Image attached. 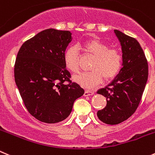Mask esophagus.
I'll use <instances>...</instances> for the list:
<instances>
[{
	"instance_id": "esophagus-1",
	"label": "esophagus",
	"mask_w": 155,
	"mask_h": 155,
	"mask_svg": "<svg viewBox=\"0 0 155 155\" xmlns=\"http://www.w3.org/2000/svg\"><path fill=\"white\" fill-rule=\"evenodd\" d=\"M94 91H88V90H87V91H85L84 92V97H87V96H92L94 95Z\"/></svg>"
}]
</instances>
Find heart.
Returning a JSON list of instances; mask_svg holds the SVG:
<instances>
[{
	"instance_id": "1",
	"label": "heart",
	"mask_w": 155,
	"mask_h": 155,
	"mask_svg": "<svg viewBox=\"0 0 155 155\" xmlns=\"http://www.w3.org/2000/svg\"><path fill=\"white\" fill-rule=\"evenodd\" d=\"M85 51L95 58L91 65L92 71L76 75L73 80L82 87L91 89L100 84L103 78L106 81L114 78L119 74L123 65V56L120 51L110 48L107 44L97 39L86 41L83 45ZM65 65L69 71L78 73L80 70L79 53L77 48H68L64 54Z\"/></svg>"
}]
</instances>
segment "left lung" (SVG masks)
Segmentation results:
<instances>
[{
	"instance_id": "obj_1",
	"label": "left lung",
	"mask_w": 155,
	"mask_h": 155,
	"mask_svg": "<svg viewBox=\"0 0 155 155\" xmlns=\"http://www.w3.org/2000/svg\"><path fill=\"white\" fill-rule=\"evenodd\" d=\"M123 53V68L114 79L97 94L107 99V106L97 112L99 119L117 125L129 119L138 108L148 76L145 53L138 41L114 29Z\"/></svg>"
}]
</instances>
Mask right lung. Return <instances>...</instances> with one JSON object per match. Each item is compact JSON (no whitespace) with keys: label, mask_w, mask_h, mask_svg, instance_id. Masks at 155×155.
<instances>
[{"label":"right lung","mask_w":155,"mask_h":155,"mask_svg":"<svg viewBox=\"0 0 155 155\" xmlns=\"http://www.w3.org/2000/svg\"><path fill=\"white\" fill-rule=\"evenodd\" d=\"M71 40L70 31L47 29L26 41L17 54L16 84L28 112L43 123L65 119L74 101L84 94L80 85L71 83L64 63Z\"/></svg>","instance_id":"obj_1"}]
</instances>
